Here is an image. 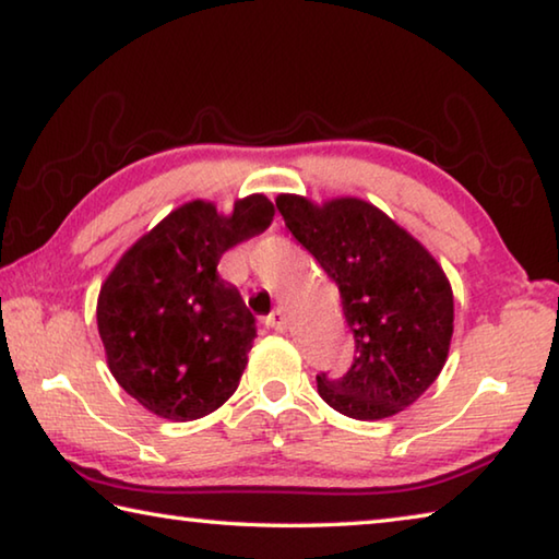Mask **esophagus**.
<instances>
[{
    "label": "esophagus",
    "instance_id": "34e87169",
    "mask_svg": "<svg viewBox=\"0 0 559 559\" xmlns=\"http://www.w3.org/2000/svg\"><path fill=\"white\" fill-rule=\"evenodd\" d=\"M266 325L276 330V333H286V330H288V316H286V310H283V308L273 310V313L266 318Z\"/></svg>",
    "mask_w": 559,
    "mask_h": 559
}]
</instances>
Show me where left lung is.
<instances>
[{"mask_svg": "<svg viewBox=\"0 0 559 559\" xmlns=\"http://www.w3.org/2000/svg\"><path fill=\"white\" fill-rule=\"evenodd\" d=\"M288 231L313 253L343 298L353 365L318 392L359 421L390 419L429 390L449 359L453 290L419 239L359 197L313 202L278 194Z\"/></svg>", "mask_w": 559, "mask_h": 559, "instance_id": "obj_1", "label": "left lung"}]
</instances>
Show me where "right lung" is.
<instances>
[{
  "label": "right lung",
  "mask_w": 559,
  "mask_h": 559,
  "mask_svg": "<svg viewBox=\"0 0 559 559\" xmlns=\"http://www.w3.org/2000/svg\"><path fill=\"white\" fill-rule=\"evenodd\" d=\"M269 197L224 214L192 200L122 253L98 293L108 370L132 400L169 421L212 414L239 386L257 328L239 290L216 273L236 243L273 222Z\"/></svg>",
  "instance_id": "1"
}]
</instances>
